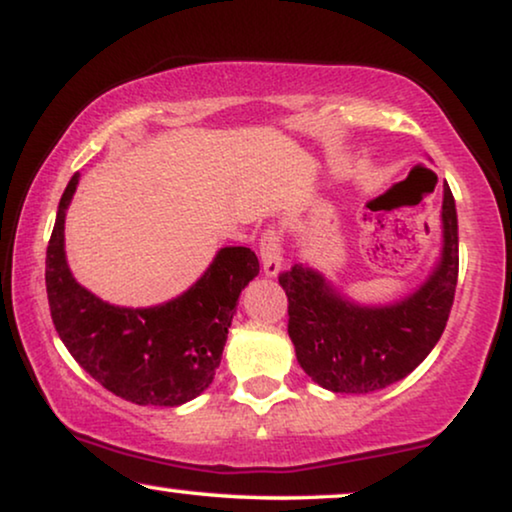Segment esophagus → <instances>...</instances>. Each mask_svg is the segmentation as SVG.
Returning <instances> with one entry per match:
<instances>
[{
	"mask_svg": "<svg viewBox=\"0 0 512 512\" xmlns=\"http://www.w3.org/2000/svg\"><path fill=\"white\" fill-rule=\"evenodd\" d=\"M258 249H261V261H263V272L268 277H275L279 270H282V237L275 228H265L261 240H258Z\"/></svg>",
	"mask_w": 512,
	"mask_h": 512,
	"instance_id": "esophagus-1",
	"label": "esophagus"
}]
</instances>
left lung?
Here are the masks:
<instances>
[{"label": "left lung", "instance_id": "1", "mask_svg": "<svg viewBox=\"0 0 512 512\" xmlns=\"http://www.w3.org/2000/svg\"><path fill=\"white\" fill-rule=\"evenodd\" d=\"M443 237L436 272L391 307L352 305L303 265L279 272L289 298V338L314 382L335 394H370L403 380L429 356L450 319L459 277L457 209L447 184Z\"/></svg>", "mask_w": 512, "mask_h": 512}]
</instances>
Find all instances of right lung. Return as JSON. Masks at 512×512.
Returning <instances> with one entry per match:
<instances>
[{"label": "right lung", "mask_w": 512, "mask_h": 512, "mask_svg": "<svg viewBox=\"0 0 512 512\" xmlns=\"http://www.w3.org/2000/svg\"><path fill=\"white\" fill-rule=\"evenodd\" d=\"M79 184L69 179L46 249L51 319L69 354L111 394L174 408L200 396L221 363L244 286L258 275L247 247H226L184 296L149 310L104 303L76 284L65 261V212Z\"/></svg>", "instance_id": "right-lung-1"}]
</instances>
